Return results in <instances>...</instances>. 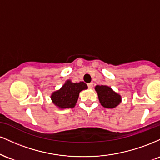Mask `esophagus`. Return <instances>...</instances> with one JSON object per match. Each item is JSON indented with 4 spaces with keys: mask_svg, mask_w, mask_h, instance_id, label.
<instances>
[{
    "mask_svg": "<svg viewBox=\"0 0 160 160\" xmlns=\"http://www.w3.org/2000/svg\"><path fill=\"white\" fill-rule=\"evenodd\" d=\"M87 85H88V87H89V89H92V88L93 87V83H92V82H90V83H88Z\"/></svg>",
    "mask_w": 160,
    "mask_h": 160,
    "instance_id": "obj_1",
    "label": "esophagus"
}]
</instances>
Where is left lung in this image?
I'll return each instance as SVG.
<instances>
[{
    "label": "left lung",
    "instance_id": "obj_1",
    "mask_svg": "<svg viewBox=\"0 0 160 160\" xmlns=\"http://www.w3.org/2000/svg\"><path fill=\"white\" fill-rule=\"evenodd\" d=\"M95 91L101 104L106 108H114L121 102L120 95L115 92L111 87L108 86H96Z\"/></svg>",
    "mask_w": 160,
    "mask_h": 160
}]
</instances>
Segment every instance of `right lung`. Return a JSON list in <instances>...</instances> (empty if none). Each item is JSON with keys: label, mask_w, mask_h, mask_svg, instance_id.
I'll return each mask as SVG.
<instances>
[{"label": "right lung", "mask_w": 160, "mask_h": 160, "mask_svg": "<svg viewBox=\"0 0 160 160\" xmlns=\"http://www.w3.org/2000/svg\"><path fill=\"white\" fill-rule=\"evenodd\" d=\"M87 88L85 82H72L68 80L61 89L52 92L51 99L52 103L61 109L73 108L76 105L80 92Z\"/></svg>", "instance_id": "right-lung-1"}]
</instances>
